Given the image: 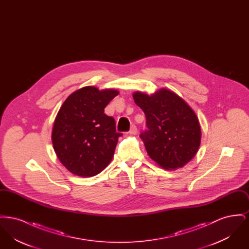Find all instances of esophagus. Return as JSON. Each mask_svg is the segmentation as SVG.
<instances>
[{
    "instance_id": "34e87169",
    "label": "esophagus",
    "mask_w": 249,
    "mask_h": 249,
    "mask_svg": "<svg viewBox=\"0 0 249 249\" xmlns=\"http://www.w3.org/2000/svg\"><path fill=\"white\" fill-rule=\"evenodd\" d=\"M130 134H132V135H135V134H137V132H138V130H137V128H136V126H134V125H132L131 127H130Z\"/></svg>"
}]
</instances>
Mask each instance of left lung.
Returning a JSON list of instances; mask_svg holds the SVG:
<instances>
[{
  "mask_svg": "<svg viewBox=\"0 0 249 249\" xmlns=\"http://www.w3.org/2000/svg\"><path fill=\"white\" fill-rule=\"evenodd\" d=\"M143 111L148 130L141 133L148 156L166 170H177L198 152L201 131L193 109L174 91L160 89L153 94H133Z\"/></svg>",
  "mask_w": 249,
  "mask_h": 249,
  "instance_id": "8db88e82",
  "label": "left lung"
}]
</instances>
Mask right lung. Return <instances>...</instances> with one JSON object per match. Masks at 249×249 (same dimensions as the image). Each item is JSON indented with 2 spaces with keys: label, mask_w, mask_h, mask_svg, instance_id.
Segmentation results:
<instances>
[{
  "label": "right lung",
  "mask_w": 249,
  "mask_h": 249,
  "mask_svg": "<svg viewBox=\"0 0 249 249\" xmlns=\"http://www.w3.org/2000/svg\"><path fill=\"white\" fill-rule=\"evenodd\" d=\"M119 93L88 86L72 92L59 108L51 139L59 161L72 175L94 177L112 160L121 133L105 108Z\"/></svg>",
  "instance_id": "right-lung-1"
}]
</instances>
